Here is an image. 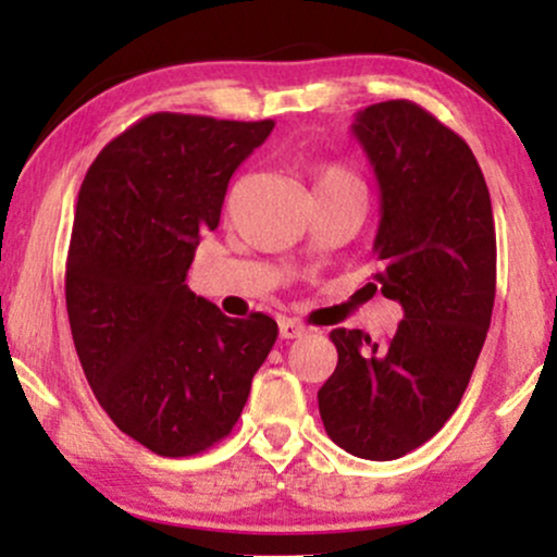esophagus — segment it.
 Here are the masks:
<instances>
[{
    "mask_svg": "<svg viewBox=\"0 0 557 557\" xmlns=\"http://www.w3.org/2000/svg\"><path fill=\"white\" fill-rule=\"evenodd\" d=\"M304 324L296 322V319H280V335L285 337V341H296V337H304L306 335Z\"/></svg>",
    "mask_w": 557,
    "mask_h": 557,
    "instance_id": "1",
    "label": "esophagus"
}]
</instances>
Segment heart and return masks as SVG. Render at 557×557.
I'll return each instance as SVG.
<instances>
[{
	"label": "heart",
	"instance_id": "heart-1",
	"mask_svg": "<svg viewBox=\"0 0 557 557\" xmlns=\"http://www.w3.org/2000/svg\"><path fill=\"white\" fill-rule=\"evenodd\" d=\"M311 183H314V196L337 194V190H363L359 177L345 168V164L337 162L319 164L314 175H311Z\"/></svg>",
	"mask_w": 557,
	"mask_h": 557
}]
</instances>
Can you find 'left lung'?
I'll use <instances>...</instances> for the list:
<instances>
[{"instance_id": "8db88e82", "label": "left lung", "mask_w": 557, "mask_h": 557, "mask_svg": "<svg viewBox=\"0 0 557 557\" xmlns=\"http://www.w3.org/2000/svg\"><path fill=\"white\" fill-rule=\"evenodd\" d=\"M354 136L382 196L367 287L398 300L403 319L385 343L330 332L337 369L319 413L350 456L393 461L443 430L463 398L495 306V220L469 144L424 107L380 101L359 112Z\"/></svg>"}]
</instances>
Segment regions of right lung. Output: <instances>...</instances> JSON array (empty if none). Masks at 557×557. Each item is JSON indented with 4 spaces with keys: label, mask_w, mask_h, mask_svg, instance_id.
Wrapping results in <instances>:
<instances>
[{
    "label": "right lung",
    "mask_w": 557,
    "mask_h": 557,
    "mask_svg": "<svg viewBox=\"0 0 557 557\" xmlns=\"http://www.w3.org/2000/svg\"><path fill=\"white\" fill-rule=\"evenodd\" d=\"M272 127L149 114L101 149L81 185L65 270L73 343L99 406L157 456L225 440L277 341L272 317L230 319L185 285L230 177Z\"/></svg>",
    "instance_id": "add662e5"
}]
</instances>
